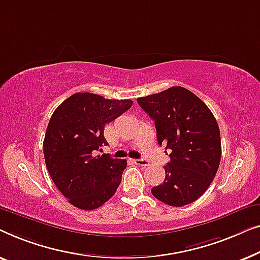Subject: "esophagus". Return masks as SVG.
Segmentation results:
<instances>
[{
	"instance_id": "esophagus-1",
	"label": "esophagus",
	"mask_w": 260,
	"mask_h": 260,
	"mask_svg": "<svg viewBox=\"0 0 260 260\" xmlns=\"http://www.w3.org/2000/svg\"><path fill=\"white\" fill-rule=\"evenodd\" d=\"M133 162L135 165H139V166H147L148 165V161L146 159H134Z\"/></svg>"
}]
</instances>
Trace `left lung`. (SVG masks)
I'll return each instance as SVG.
<instances>
[{
	"mask_svg": "<svg viewBox=\"0 0 260 260\" xmlns=\"http://www.w3.org/2000/svg\"><path fill=\"white\" fill-rule=\"evenodd\" d=\"M137 101L154 121L158 144L170 151L165 180L152 188V194L174 207L196 202L213 181L220 164V131L214 115L180 86Z\"/></svg>",
	"mask_w": 260,
	"mask_h": 260,
	"instance_id": "1",
	"label": "left lung"
}]
</instances>
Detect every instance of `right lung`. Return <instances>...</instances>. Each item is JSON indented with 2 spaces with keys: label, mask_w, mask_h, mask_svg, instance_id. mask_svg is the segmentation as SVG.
I'll use <instances>...</instances> for the list:
<instances>
[{
  "label": "right lung",
  "mask_w": 260,
  "mask_h": 260,
  "mask_svg": "<svg viewBox=\"0 0 260 260\" xmlns=\"http://www.w3.org/2000/svg\"><path fill=\"white\" fill-rule=\"evenodd\" d=\"M132 105V100L75 93L54 111L43 140V154L50 178L73 206L95 210L116 192L127 161L108 154L95 155V152L107 145L105 126Z\"/></svg>",
  "instance_id": "right-lung-1"
}]
</instances>
